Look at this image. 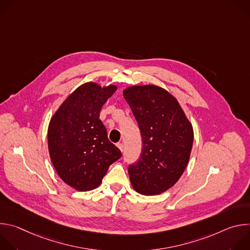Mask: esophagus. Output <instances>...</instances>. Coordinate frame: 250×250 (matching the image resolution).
I'll use <instances>...</instances> for the list:
<instances>
[{"mask_svg": "<svg viewBox=\"0 0 250 250\" xmlns=\"http://www.w3.org/2000/svg\"><path fill=\"white\" fill-rule=\"evenodd\" d=\"M117 146L120 148V150L123 152L124 151V145L123 144H117Z\"/></svg>", "mask_w": 250, "mask_h": 250, "instance_id": "esophagus-1", "label": "esophagus"}]
</instances>
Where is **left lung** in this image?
Wrapping results in <instances>:
<instances>
[{"label":"left lung","instance_id":"left-lung-1","mask_svg":"<svg viewBox=\"0 0 250 250\" xmlns=\"http://www.w3.org/2000/svg\"><path fill=\"white\" fill-rule=\"evenodd\" d=\"M142 138L140 158L128 166L132 188L139 194L158 195L170 189L189 162L194 132L178 101L154 85L124 91Z\"/></svg>","mask_w":250,"mask_h":250}]
</instances>
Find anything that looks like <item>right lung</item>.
<instances>
[{"label":"right lung","mask_w":250,"mask_h":250,"mask_svg":"<svg viewBox=\"0 0 250 250\" xmlns=\"http://www.w3.org/2000/svg\"><path fill=\"white\" fill-rule=\"evenodd\" d=\"M117 90L90 82L78 87L51 118L47 138L61 179L78 191L97 188L110 165L122 157L100 120L103 104Z\"/></svg>","instance_id":"1"}]
</instances>
